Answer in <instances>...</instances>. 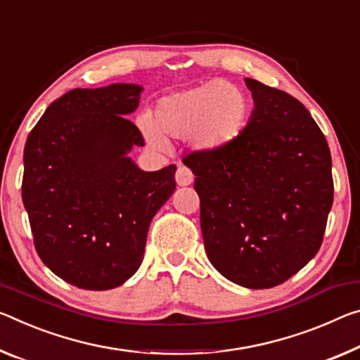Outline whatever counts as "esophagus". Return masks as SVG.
Masks as SVG:
<instances>
[{"mask_svg":"<svg viewBox=\"0 0 360 360\" xmlns=\"http://www.w3.org/2000/svg\"><path fill=\"white\" fill-rule=\"evenodd\" d=\"M176 182H178V186H191L193 182L192 171L186 167H179L176 171Z\"/></svg>","mask_w":360,"mask_h":360,"instance_id":"esophagus-1","label":"esophagus"}]
</instances>
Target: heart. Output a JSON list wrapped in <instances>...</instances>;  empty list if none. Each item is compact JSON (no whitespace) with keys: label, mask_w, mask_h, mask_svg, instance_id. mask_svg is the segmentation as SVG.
<instances>
[{"label":"heart","mask_w":360,"mask_h":360,"mask_svg":"<svg viewBox=\"0 0 360 360\" xmlns=\"http://www.w3.org/2000/svg\"><path fill=\"white\" fill-rule=\"evenodd\" d=\"M250 99L238 84L211 79L197 86L163 96L153 115L141 117L139 128L157 149H165V136L187 139L193 150L213 153L226 149L247 128Z\"/></svg>","instance_id":"b5f03b06"}]
</instances>
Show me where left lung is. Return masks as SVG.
I'll return each instance as SVG.
<instances>
[{
  "label": "left lung",
  "mask_w": 360,
  "mask_h": 360,
  "mask_svg": "<svg viewBox=\"0 0 360 360\" xmlns=\"http://www.w3.org/2000/svg\"><path fill=\"white\" fill-rule=\"evenodd\" d=\"M255 108L226 149L192 152L205 252L245 288L283 283L317 255L333 203L332 155L293 96L245 78Z\"/></svg>",
  "instance_id": "1"
}]
</instances>
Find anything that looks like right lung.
Wrapping results in <instances>:
<instances>
[{"label":"right lung","mask_w":360,"mask_h":360,"mask_svg":"<svg viewBox=\"0 0 360 360\" xmlns=\"http://www.w3.org/2000/svg\"><path fill=\"white\" fill-rule=\"evenodd\" d=\"M142 86L77 88L54 101L28 134L22 200L39 258L83 290L120 287L139 269L150 221L176 189V165L141 169L144 146L127 118Z\"/></svg>","instance_id":"add662e5"}]
</instances>
